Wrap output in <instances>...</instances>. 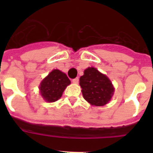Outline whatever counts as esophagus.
I'll return each mask as SVG.
<instances>
[{
	"instance_id": "obj_1",
	"label": "esophagus",
	"mask_w": 153,
	"mask_h": 153,
	"mask_svg": "<svg viewBox=\"0 0 153 153\" xmlns=\"http://www.w3.org/2000/svg\"><path fill=\"white\" fill-rule=\"evenodd\" d=\"M72 82H73V83H79V78H78V77L75 78V79H73Z\"/></svg>"
}]
</instances>
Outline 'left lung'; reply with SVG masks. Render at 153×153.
<instances>
[{
    "label": "left lung",
    "instance_id": "1",
    "mask_svg": "<svg viewBox=\"0 0 153 153\" xmlns=\"http://www.w3.org/2000/svg\"><path fill=\"white\" fill-rule=\"evenodd\" d=\"M83 98L92 106H102L111 100L114 87L106 75L94 67H88L79 78Z\"/></svg>",
    "mask_w": 153,
    "mask_h": 153
}]
</instances>
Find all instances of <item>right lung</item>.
<instances>
[{"label":"right lung","mask_w":153,"mask_h":153,"mask_svg":"<svg viewBox=\"0 0 153 153\" xmlns=\"http://www.w3.org/2000/svg\"><path fill=\"white\" fill-rule=\"evenodd\" d=\"M70 84V80L64 73L53 70L42 80L39 89L44 100L52 102L62 97L66 87Z\"/></svg>","instance_id":"add662e5"}]
</instances>
